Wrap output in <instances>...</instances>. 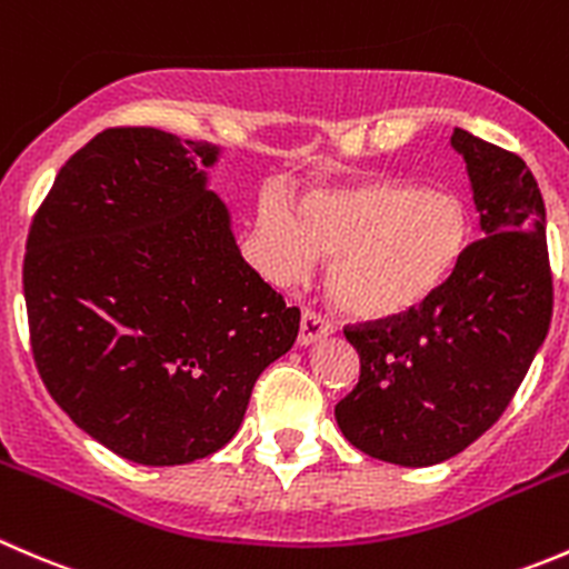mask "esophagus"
<instances>
[{
	"label": "esophagus",
	"mask_w": 569,
	"mask_h": 569,
	"mask_svg": "<svg viewBox=\"0 0 569 569\" xmlns=\"http://www.w3.org/2000/svg\"><path fill=\"white\" fill-rule=\"evenodd\" d=\"M331 329H335V326L329 323L326 315L315 312V309H303L301 329H298V342H301V346H312V342H318L320 337H329Z\"/></svg>",
	"instance_id": "34e87169"
}]
</instances>
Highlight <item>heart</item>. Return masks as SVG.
Wrapping results in <instances>:
<instances>
[{"mask_svg":"<svg viewBox=\"0 0 569 569\" xmlns=\"http://www.w3.org/2000/svg\"><path fill=\"white\" fill-rule=\"evenodd\" d=\"M257 234L271 277L292 282L315 254L331 260L329 292L357 318H392L429 301L451 279L470 240V216L448 190L370 179L312 190L298 216L266 199Z\"/></svg>","mask_w":569,"mask_h":569,"instance_id":"heart-1","label":"heart"}]
</instances>
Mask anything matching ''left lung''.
<instances>
[{
  "label": "left lung",
  "instance_id": "1",
  "mask_svg": "<svg viewBox=\"0 0 569 569\" xmlns=\"http://www.w3.org/2000/svg\"><path fill=\"white\" fill-rule=\"evenodd\" d=\"M483 238L446 284L409 312L346 326L359 381L335 407L346 440L368 457L429 468L476 442L526 379L553 315L545 201L526 162L465 129Z\"/></svg>",
  "mask_w": 569,
  "mask_h": 569
}]
</instances>
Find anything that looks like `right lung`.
<instances>
[{"label":"right lung","instance_id":"add662e5","mask_svg":"<svg viewBox=\"0 0 569 569\" xmlns=\"http://www.w3.org/2000/svg\"><path fill=\"white\" fill-rule=\"evenodd\" d=\"M216 157L154 127L104 129L60 168L27 238L30 346L49 396L151 468L227 446L301 320L240 257L201 171Z\"/></svg>","mask_w":569,"mask_h":569}]
</instances>
